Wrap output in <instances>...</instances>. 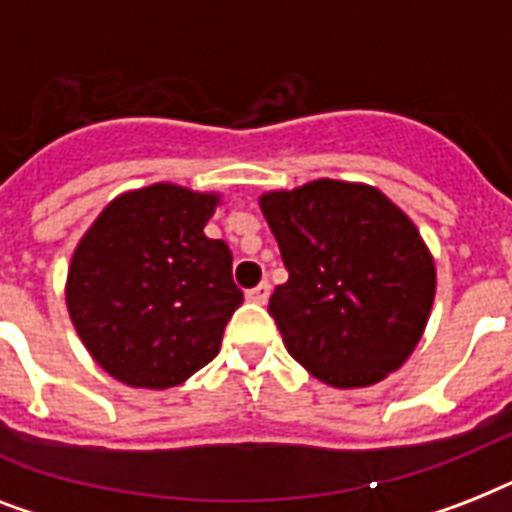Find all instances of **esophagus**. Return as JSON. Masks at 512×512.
Listing matches in <instances>:
<instances>
[{"mask_svg": "<svg viewBox=\"0 0 512 512\" xmlns=\"http://www.w3.org/2000/svg\"><path fill=\"white\" fill-rule=\"evenodd\" d=\"M268 297H271V284H268V281H263V284H257V287L247 289L249 303L265 305V303H268Z\"/></svg>", "mask_w": 512, "mask_h": 512, "instance_id": "esophagus-1", "label": "esophagus"}]
</instances>
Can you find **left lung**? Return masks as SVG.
Segmentation results:
<instances>
[{
	"label": "left lung",
	"instance_id": "8db88e82",
	"mask_svg": "<svg viewBox=\"0 0 512 512\" xmlns=\"http://www.w3.org/2000/svg\"><path fill=\"white\" fill-rule=\"evenodd\" d=\"M287 284L271 295L289 356L335 388H364L417 348L436 265L414 223L372 185L313 180L260 196Z\"/></svg>",
	"mask_w": 512,
	"mask_h": 512
}]
</instances>
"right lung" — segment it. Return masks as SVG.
<instances>
[{"instance_id":"obj_1","label":"right lung","mask_w":512,"mask_h":512,"mask_svg":"<svg viewBox=\"0 0 512 512\" xmlns=\"http://www.w3.org/2000/svg\"><path fill=\"white\" fill-rule=\"evenodd\" d=\"M217 201L172 183L122 193L74 249L66 303L76 335L124 385L188 380L217 356L244 303L231 249L204 236Z\"/></svg>"}]
</instances>
